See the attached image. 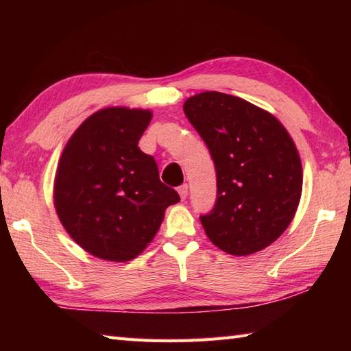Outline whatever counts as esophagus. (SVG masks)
I'll list each match as a JSON object with an SVG mask.
<instances>
[{
	"mask_svg": "<svg viewBox=\"0 0 351 351\" xmlns=\"http://www.w3.org/2000/svg\"><path fill=\"white\" fill-rule=\"evenodd\" d=\"M178 193H180V197L184 200L185 197H187V195H189V187H187V184H184V185H181V187H178Z\"/></svg>",
	"mask_w": 351,
	"mask_h": 351,
	"instance_id": "34e87169",
	"label": "esophagus"
}]
</instances>
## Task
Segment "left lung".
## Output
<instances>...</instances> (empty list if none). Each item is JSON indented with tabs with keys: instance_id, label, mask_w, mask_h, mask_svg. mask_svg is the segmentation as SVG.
<instances>
[{
	"instance_id": "8db88e82",
	"label": "left lung",
	"mask_w": 351,
	"mask_h": 351,
	"mask_svg": "<svg viewBox=\"0 0 351 351\" xmlns=\"http://www.w3.org/2000/svg\"><path fill=\"white\" fill-rule=\"evenodd\" d=\"M184 113L217 171V200L200 217L206 237L234 256L265 249L299 208L303 171L294 140L271 113L232 95L197 93Z\"/></svg>"
}]
</instances>
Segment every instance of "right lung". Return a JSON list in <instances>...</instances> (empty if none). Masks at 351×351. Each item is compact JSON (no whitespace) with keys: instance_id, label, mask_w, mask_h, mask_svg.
Masks as SVG:
<instances>
[{"instance_id":"right-lung-1","label":"right lung","mask_w":351,"mask_h":351,"mask_svg":"<svg viewBox=\"0 0 351 351\" xmlns=\"http://www.w3.org/2000/svg\"><path fill=\"white\" fill-rule=\"evenodd\" d=\"M151 110L107 107L66 143L54 178V206L66 232L90 255L126 263L154 240L180 195L160 181L138 140Z\"/></svg>"}]
</instances>
